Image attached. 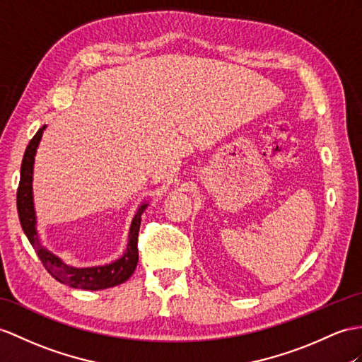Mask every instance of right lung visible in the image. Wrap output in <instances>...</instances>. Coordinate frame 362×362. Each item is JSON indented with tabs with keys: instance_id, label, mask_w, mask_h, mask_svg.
Instances as JSON below:
<instances>
[{
	"instance_id": "obj_1",
	"label": "right lung",
	"mask_w": 362,
	"mask_h": 362,
	"mask_svg": "<svg viewBox=\"0 0 362 362\" xmlns=\"http://www.w3.org/2000/svg\"><path fill=\"white\" fill-rule=\"evenodd\" d=\"M46 126H42L35 136L30 139V143L25 148L23 163H21V176L18 190H16V209H18V216L23 230L28 236V240L33 245L38 258L41 259L42 266L61 284L70 286L74 288L83 290H101L122 284L127 281L132 273L135 272L138 264V233L141 226V215L146 210L147 204H143L132 221L130 233H129V244L127 250L122 257L107 266L100 267H89V269H75L67 266L66 262L61 261L54 253L42 249V245L38 241L37 228H35V210H33V197H32V173H33V161L37 147L42 135V130Z\"/></svg>"
}]
</instances>
